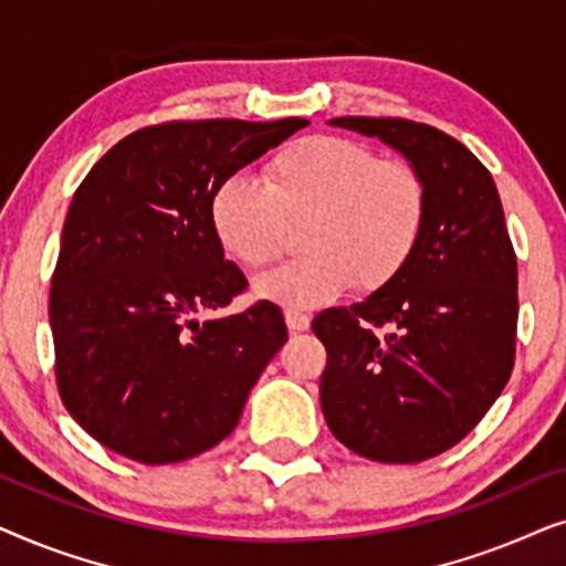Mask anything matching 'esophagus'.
Segmentation results:
<instances>
[{
	"mask_svg": "<svg viewBox=\"0 0 566 566\" xmlns=\"http://www.w3.org/2000/svg\"><path fill=\"white\" fill-rule=\"evenodd\" d=\"M285 324H289L291 332H304L312 324V316L298 312V308H285Z\"/></svg>",
	"mask_w": 566,
	"mask_h": 566,
	"instance_id": "34e87169",
	"label": "esophagus"
}]
</instances>
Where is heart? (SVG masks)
Here are the masks:
<instances>
[{
	"instance_id": "heart-1",
	"label": "heart",
	"mask_w": 566,
	"mask_h": 566,
	"mask_svg": "<svg viewBox=\"0 0 566 566\" xmlns=\"http://www.w3.org/2000/svg\"><path fill=\"white\" fill-rule=\"evenodd\" d=\"M216 242L242 268L281 252L285 221H304V254L254 283L258 296L291 308L337 298L353 283L378 291L415 258L428 223V190L405 161H386L345 136H306L283 146L262 182L237 172L211 192Z\"/></svg>"
}]
</instances>
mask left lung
<instances>
[{"label":"left lung","mask_w":566,"mask_h":566,"mask_svg":"<svg viewBox=\"0 0 566 566\" xmlns=\"http://www.w3.org/2000/svg\"><path fill=\"white\" fill-rule=\"evenodd\" d=\"M405 157L428 190V223L397 281L312 322L332 436L353 453L417 463L467 438L515 363L517 260L494 180L461 142L405 118H335Z\"/></svg>","instance_id":"1"}]
</instances>
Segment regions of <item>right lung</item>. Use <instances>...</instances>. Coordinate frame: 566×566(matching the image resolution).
Masks as SVG:
<instances>
[{"label": "right lung", "mask_w": 566, "mask_h": 566, "mask_svg": "<svg viewBox=\"0 0 566 566\" xmlns=\"http://www.w3.org/2000/svg\"><path fill=\"white\" fill-rule=\"evenodd\" d=\"M304 118L172 120L123 138L90 169L61 231L49 319L69 415L126 459L175 463L221 443L285 329L281 308L198 322L247 289L208 203L223 177Z\"/></svg>", "instance_id": "1"}]
</instances>
